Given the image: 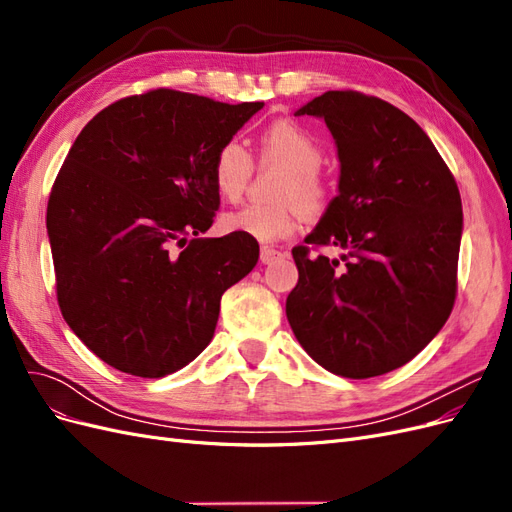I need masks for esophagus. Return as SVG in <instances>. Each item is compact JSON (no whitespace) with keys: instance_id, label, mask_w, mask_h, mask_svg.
<instances>
[{"instance_id":"obj_1","label":"esophagus","mask_w":512,"mask_h":512,"mask_svg":"<svg viewBox=\"0 0 512 512\" xmlns=\"http://www.w3.org/2000/svg\"><path fill=\"white\" fill-rule=\"evenodd\" d=\"M282 256H284V252L277 250V247H269V245H262V247H260V260H262V265H271V262L280 260Z\"/></svg>"}]
</instances>
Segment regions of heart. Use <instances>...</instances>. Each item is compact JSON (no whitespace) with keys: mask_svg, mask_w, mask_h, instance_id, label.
Masks as SVG:
<instances>
[{"mask_svg":"<svg viewBox=\"0 0 512 512\" xmlns=\"http://www.w3.org/2000/svg\"><path fill=\"white\" fill-rule=\"evenodd\" d=\"M324 149L307 128L292 119H277L260 132L258 162L262 168H277L273 205H247L230 211L222 218L228 232H237L258 243H275L288 239L301 224L305 215H320L331 203L333 185L322 173ZM254 175L252 153L239 141L228 138L211 162V181L220 198L237 203L245 194Z\"/></svg>","mask_w":512,"mask_h":512,"instance_id":"1","label":"heart"}]
</instances>
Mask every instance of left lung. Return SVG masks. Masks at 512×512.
Instances as JSON below:
<instances>
[{
	"mask_svg": "<svg viewBox=\"0 0 512 512\" xmlns=\"http://www.w3.org/2000/svg\"><path fill=\"white\" fill-rule=\"evenodd\" d=\"M294 115L327 123L339 194L303 245L288 294L294 337L331 374L363 380L412 361L453 312L461 243L455 177L418 123L361 91H327ZM345 250L337 261L320 246Z\"/></svg>",
	"mask_w": 512,
	"mask_h": 512,
	"instance_id": "8db88e82",
	"label": "left lung"
}]
</instances>
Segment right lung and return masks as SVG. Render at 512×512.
Returning a JSON list of instances; mask_svg holds the SVG:
<instances>
[{
	"label": "right lung",
	"instance_id": "add662e5",
	"mask_svg": "<svg viewBox=\"0 0 512 512\" xmlns=\"http://www.w3.org/2000/svg\"><path fill=\"white\" fill-rule=\"evenodd\" d=\"M265 106L149 89L106 106L76 136L46 207L57 303L68 327L123 374L164 378L203 352L222 294L258 241L211 228L218 147Z\"/></svg>",
	"mask_w": 512,
	"mask_h": 512
}]
</instances>
